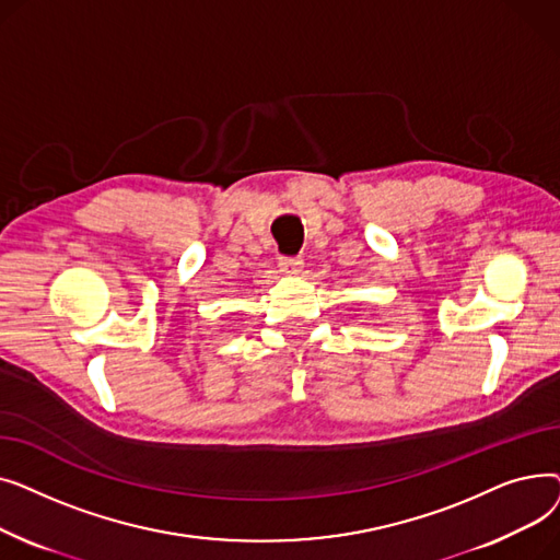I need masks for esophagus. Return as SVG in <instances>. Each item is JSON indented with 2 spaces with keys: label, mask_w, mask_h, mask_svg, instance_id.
Instances as JSON below:
<instances>
[{
  "label": "esophagus",
  "mask_w": 560,
  "mask_h": 560,
  "mask_svg": "<svg viewBox=\"0 0 560 560\" xmlns=\"http://www.w3.org/2000/svg\"><path fill=\"white\" fill-rule=\"evenodd\" d=\"M279 268L283 275H300L302 270V260L300 258H281Z\"/></svg>",
  "instance_id": "esophagus-1"
}]
</instances>
